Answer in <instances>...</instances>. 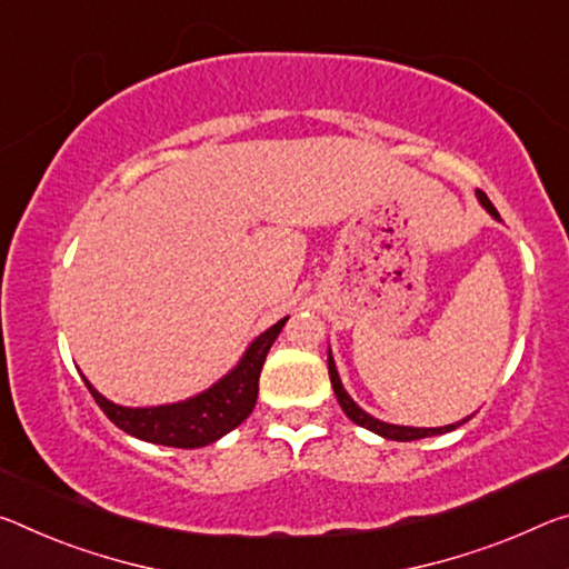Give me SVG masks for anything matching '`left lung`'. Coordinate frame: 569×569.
Masks as SVG:
<instances>
[{
  "instance_id": "1",
  "label": "left lung",
  "mask_w": 569,
  "mask_h": 569,
  "mask_svg": "<svg viewBox=\"0 0 569 569\" xmlns=\"http://www.w3.org/2000/svg\"><path fill=\"white\" fill-rule=\"evenodd\" d=\"M476 197H479V202L486 212L491 214V218L499 220V212H496V207L491 204L489 197H486L481 189H476ZM329 377H331V387H333V395H337V400L341 405V410L347 412V418L351 422H357V426H362L367 430L377 432V436H382L387 440H400V443H408V440H418V438H430V436H443V432L456 430L458 426H463L466 420H471V415H468L466 420L461 422H450V426L443 428H410V426H392V422H385V420H377L372 415L365 412L359 405L349 398V392L345 390V385L339 380V372H337V365H333V357H331V349H329Z\"/></svg>"
}]
</instances>
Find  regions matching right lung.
Here are the masks:
<instances>
[{"mask_svg": "<svg viewBox=\"0 0 569 569\" xmlns=\"http://www.w3.org/2000/svg\"><path fill=\"white\" fill-rule=\"evenodd\" d=\"M288 317L258 333L250 341L246 355L240 357V362L212 387L179 402L154 405V408H126V405H116L103 398L83 375L80 377H83L98 408L106 412V418L129 436L169 448H202L228 436L256 408L260 369H263L268 349L273 347Z\"/></svg>", "mask_w": 569, "mask_h": 569, "instance_id": "obj_1", "label": "right lung"}]
</instances>
